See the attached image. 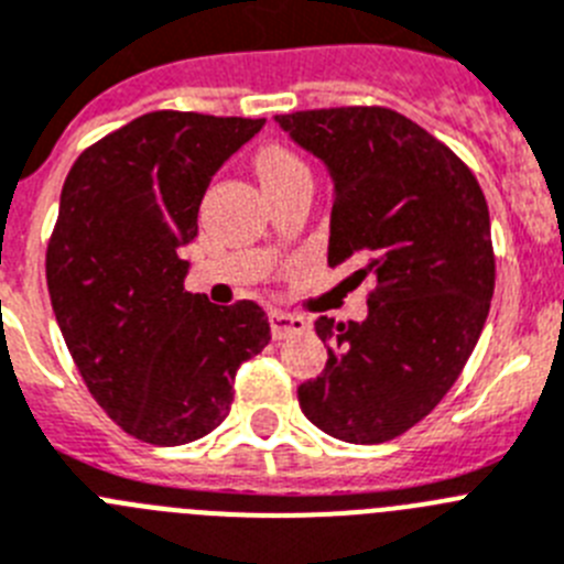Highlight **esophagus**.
<instances>
[{
	"instance_id": "1",
	"label": "esophagus",
	"mask_w": 564,
	"mask_h": 564,
	"mask_svg": "<svg viewBox=\"0 0 564 564\" xmlns=\"http://www.w3.org/2000/svg\"><path fill=\"white\" fill-rule=\"evenodd\" d=\"M269 326H272V337H275V340L301 335V332L310 329V323L303 321L301 315H286V312H272V315H269Z\"/></svg>"
}]
</instances>
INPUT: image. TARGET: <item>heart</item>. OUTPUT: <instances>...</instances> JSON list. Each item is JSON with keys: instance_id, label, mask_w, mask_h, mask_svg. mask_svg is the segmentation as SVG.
Wrapping results in <instances>:
<instances>
[{"instance_id": "1", "label": "heart", "mask_w": 564, "mask_h": 564, "mask_svg": "<svg viewBox=\"0 0 564 564\" xmlns=\"http://www.w3.org/2000/svg\"><path fill=\"white\" fill-rule=\"evenodd\" d=\"M254 170H258L261 184H267V181L283 178V175L289 173H301V170H306V164H303L301 155L292 153L289 147L267 144L258 150V155H254ZM306 173H310V170H306Z\"/></svg>"}]
</instances>
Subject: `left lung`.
<instances>
[{
    "mask_svg": "<svg viewBox=\"0 0 564 564\" xmlns=\"http://www.w3.org/2000/svg\"><path fill=\"white\" fill-rule=\"evenodd\" d=\"M275 121L335 175L329 267L371 281L364 323L317 317L329 357L297 403L332 437L386 443L429 417L482 335L497 278L486 195L452 147L389 107Z\"/></svg>",
    "mask_w": 564,
    "mask_h": 564,
    "instance_id": "1",
    "label": "left lung"
}]
</instances>
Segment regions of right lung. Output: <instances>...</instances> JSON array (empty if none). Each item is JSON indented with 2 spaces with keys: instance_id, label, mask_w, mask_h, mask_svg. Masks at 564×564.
I'll return each mask as SVG.
<instances>
[{
  "instance_id": "obj_1",
  "label": "right lung",
  "mask_w": 564,
  "mask_h": 564,
  "mask_svg": "<svg viewBox=\"0 0 564 564\" xmlns=\"http://www.w3.org/2000/svg\"><path fill=\"white\" fill-rule=\"evenodd\" d=\"M267 119L155 110L90 144L62 187L47 292L93 400L127 434L184 445L224 423L235 375L269 343L254 301L184 289L209 178Z\"/></svg>"
}]
</instances>
